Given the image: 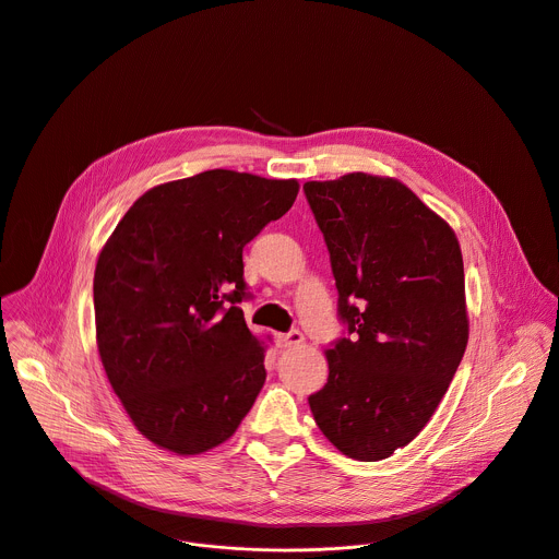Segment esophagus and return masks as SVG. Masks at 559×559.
<instances>
[{
    "instance_id": "obj_1",
    "label": "esophagus",
    "mask_w": 559,
    "mask_h": 559,
    "mask_svg": "<svg viewBox=\"0 0 559 559\" xmlns=\"http://www.w3.org/2000/svg\"><path fill=\"white\" fill-rule=\"evenodd\" d=\"M302 343V334L298 332V330H292V332H287V334H278L276 336V345L281 347V349H289V347H296V345H300Z\"/></svg>"
}]
</instances>
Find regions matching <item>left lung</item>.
<instances>
[{"instance_id":"1","label":"left lung","mask_w":559,"mask_h":559,"mask_svg":"<svg viewBox=\"0 0 559 559\" xmlns=\"http://www.w3.org/2000/svg\"><path fill=\"white\" fill-rule=\"evenodd\" d=\"M302 192L345 325L309 409L338 451L384 460L425 429L464 356L462 252L453 229L395 179L354 173Z\"/></svg>"}]
</instances>
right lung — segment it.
Returning a JSON list of instances; mask_svg holds the SVG:
<instances>
[{"label": "right lung", "instance_id": "add662e5", "mask_svg": "<svg viewBox=\"0 0 559 559\" xmlns=\"http://www.w3.org/2000/svg\"><path fill=\"white\" fill-rule=\"evenodd\" d=\"M298 183L207 170L152 188L95 270L97 347L134 427L181 455L225 442L265 382L246 325L243 248L294 203Z\"/></svg>", "mask_w": 559, "mask_h": 559}]
</instances>
